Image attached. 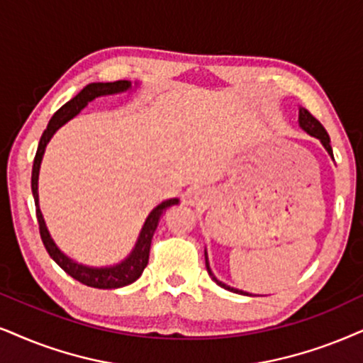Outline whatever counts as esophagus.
Returning <instances> with one entry per match:
<instances>
[{
  "mask_svg": "<svg viewBox=\"0 0 363 363\" xmlns=\"http://www.w3.org/2000/svg\"><path fill=\"white\" fill-rule=\"evenodd\" d=\"M189 203L192 206H203L204 203H208V192L204 189H194L189 194Z\"/></svg>",
  "mask_w": 363,
  "mask_h": 363,
  "instance_id": "1",
  "label": "esophagus"
}]
</instances>
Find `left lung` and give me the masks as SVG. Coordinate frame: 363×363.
<instances>
[{"label": "left lung", "instance_id": "left-lung-1", "mask_svg": "<svg viewBox=\"0 0 363 363\" xmlns=\"http://www.w3.org/2000/svg\"><path fill=\"white\" fill-rule=\"evenodd\" d=\"M298 122H300V127L303 128V130L308 132L310 135H313V137H316V139H320V142H322V144H323V147L327 149V150H328V154L332 155V157H333L332 145H330V135H328V132L325 130V127L322 125V123H320L318 118H315V117L311 116V113L308 112V110L301 107V108H300V117H298ZM206 268H208V273L211 274V278H213L214 281L219 284V286L224 288V290H229V291L240 293V295H247L246 291L236 290V288H231V286H228V284H224L223 281H219V279L216 278L214 274H213V272H211L209 263H208V258H206Z\"/></svg>", "mask_w": 363, "mask_h": 363}]
</instances>
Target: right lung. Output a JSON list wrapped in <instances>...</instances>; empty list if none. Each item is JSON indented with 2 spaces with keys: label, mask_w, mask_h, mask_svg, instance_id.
I'll return each mask as SVG.
<instances>
[{
  "label": "right lung",
  "mask_w": 363,
  "mask_h": 363,
  "mask_svg": "<svg viewBox=\"0 0 363 363\" xmlns=\"http://www.w3.org/2000/svg\"><path fill=\"white\" fill-rule=\"evenodd\" d=\"M130 89V82L127 80H117V82H108V84H90L86 85L79 95H75L70 102H67L63 107H60L57 112L53 113L52 121L48 122L47 130L41 135L38 149H36V155L33 160V171H31V191H33L35 197V206H36V219H38L40 226V236L43 241L45 247H47L48 255L52 256L55 263H57L63 272L70 274L72 278H75L77 281L86 284L91 288H100V290H112V288H122L127 284L134 283L137 278L140 277L144 268L149 263V253H150V242H152V236L157 228L160 216L164 211L171 206L177 204L179 199H169L164 201L162 204H159L152 213L149 214L147 221H145L144 228H142L139 241L132 251V255L128 256L125 261H122L121 264L110 266V268H89V266L79 264L75 261H72L68 256H65L62 251L58 250L52 238L48 235V229L45 226L43 216L38 208V172H40V164L41 157L45 154V147H47L48 140L52 139V135L58 130V127H62L63 123L70 121L72 117H75L82 108L85 107L90 100L102 97V95L110 94H118Z\"/></svg>",
  "instance_id": "right-lung-1"
}]
</instances>
